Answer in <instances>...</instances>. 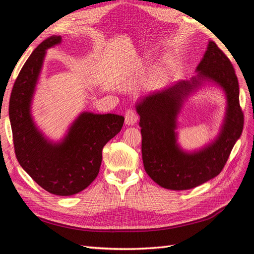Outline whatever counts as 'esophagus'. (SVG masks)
Here are the masks:
<instances>
[{"instance_id": "34e87169", "label": "esophagus", "mask_w": 254, "mask_h": 254, "mask_svg": "<svg viewBox=\"0 0 254 254\" xmlns=\"http://www.w3.org/2000/svg\"><path fill=\"white\" fill-rule=\"evenodd\" d=\"M137 119H139V117H137V114L134 110L129 109L126 111V113H125V124L126 125H128V126L134 125L137 122Z\"/></svg>"}]
</instances>
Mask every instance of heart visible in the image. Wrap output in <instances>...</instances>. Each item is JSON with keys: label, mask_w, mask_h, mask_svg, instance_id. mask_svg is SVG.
Instances as JSON below:
<instances>
[{"label": "heart", "mask_w": 254, "mask_h": 254, "mask_svg": "<svg viewBox=\"0 0 254 254\" xmlns=\"http://www.w3.org/2000/svg\"><path fill=\"white\" fill-rule=\"evenodd\" d=\"M167 77H168V67L167 65H163L157 70L155 76H153L152 78V82L155 84H162L166 81Z\"/></svg>", "instance_id": "obj_1"}]
</instances>
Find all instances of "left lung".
I'll list each match as a JSON object with an SVG mask.
<instances>
[{
  "instance_id": "left-lung-1",
  "label": "left lung",
  "mask_w": 254,
  "mask_h": 254,
  "mask_svg": "<svg viewBox=\"0 0 254 254\" xmlns=\"http://www.w3.org/2000/svg\"><path fill=\"white\" fill-rule=\"evenodd\" d=\"M196 72L190 80L143 96L135 106L140 115L145 172L167 190H190L216 177L243 131L244 114L235 71L214 41H209ZM206 83L224 91L227 99L224 123L216 139L200 150L186 152L176 142V118L187 96Z\"/></svg>"
}]
</instances>
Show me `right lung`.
<instances>
[{
  "mask_svg": "<svg viewBox=\"0 0 254 254\" xmlns=\"http://www.w3.org/2000/svg\"><path fill=\"white\" fill-rule=\"evenodd\" d=\"M60 36L41 42L21 68L9 101L13 146L20 165L39 186L58 196H71L88 188L102 164L104 146L124 124L118 114L81 112L64 137L52 142L36 126L32 102L47 50L61 43Z\"/></svg>",
  "mask_w": 254,
  "mask_h": 254,
  "instance_id": "1",
  "label": "right lung"
}]
</instances>
